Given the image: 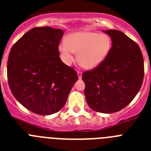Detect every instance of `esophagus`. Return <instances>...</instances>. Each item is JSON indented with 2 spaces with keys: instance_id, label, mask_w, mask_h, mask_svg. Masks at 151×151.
<instances>
[{
  "instance_id": "34e87169",
  "label": "esophagus",
  "mask_w": 151,
  "mask_h": 151,
  "mask_svg": "<svg viewBox=\"0 0 151 151\" xmlns=\"http://www.w3.org/2000/svg\"><path fill=\"white\" fill-rule=\"evenodd\" d=\"M77 74H78V78H79V79H81V78H82V71H79V70L77 71Z\"/></svg>"
}]
</instances>
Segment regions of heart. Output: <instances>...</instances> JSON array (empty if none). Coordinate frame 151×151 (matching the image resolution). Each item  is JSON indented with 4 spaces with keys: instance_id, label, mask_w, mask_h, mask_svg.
<instances>
[{
    "instance_id": "b5f03b06",
    "label": "heart",
    "mask_w": 151,
    "mask_h": 151,
    "mask_svg": "<svg viewBox=\"0 0 151 151\" xmlns=\"http://www.w3.org/2000/svg\"><path fill=\"white\" fill-rule=\"evenodd\" d=\"M112 47V40L106 33L82 31L69 34L63 41L59 50L67 63L73 61L74 52L78 53V61L85 69H93L109 56Z\"/></svg>"
}]
</instances>
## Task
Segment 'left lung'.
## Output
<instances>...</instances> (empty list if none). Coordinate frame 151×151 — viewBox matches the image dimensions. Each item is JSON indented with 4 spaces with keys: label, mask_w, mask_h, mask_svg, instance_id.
Segmentation results:
<instances>
[{
    "label": "left lung",
    "mask_w": 151,
    "mask_h": 151,
    "mask_svg": "<svg viewBox=\"0 0 151 151\" xmlns=\"http://www.w3.org/2000/svg\"><path fill=\"white\" fill-rule=\"evenodd\" d=\"M112 40L110 53L100 65L82 74L86 101L92 110L113 113L134 99L142 86L144 58L138 45L122 32L105 31Z\"/></svg>",
    "instance_id": "8db88e82"
}]
</instances>
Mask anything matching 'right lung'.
Returning <instances> with one entry per match:
<instances>
[{"label": "right lung", "mask_w": 151, "mask_h": 151, "mask_svg": "<svg viewBox=\"0 0 151 151\" xmlns=\"http://www.w3.org/2000/svg\"><path fill=\"white\" fill-rule=\"evenodd\" d=\"M61 29H29L14 44L7 60V80L14 98L36 114L49 115L61 110L78 75L62 62Z\"/></svg>", "instance_id": "right-lung-1"}]
</instances>
